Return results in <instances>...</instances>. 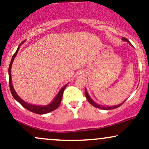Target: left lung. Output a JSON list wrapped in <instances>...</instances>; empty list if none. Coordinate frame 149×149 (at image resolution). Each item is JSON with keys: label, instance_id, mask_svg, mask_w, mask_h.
I'll return each mask as SVG.
<instances>
[{"label": "left lung", "instance_id": "left-lung-1", "mask_svg": "<svg viewBox=\"0 0 149 149\" xmlns=\"http://www.w3.org/2000/svg\"><path fill=\"white\" fill-rule=\"evenodd\" d=\"M123 40H124V41H126V42H129V43L132 45V44L130 43V42L127 38H123ZM85 97H86L87 100H88V102H90V104H92V105L93 106V107H96V108H98V109H104V110H109V109H116V108H118L120 106L122 105V104L125 102H123L122 104H118V105H116V106H113V107H104V106H101V105H100V104L95 103V102H94V101L92 100L91 98H90V97L89 96V95H88V92H87L86 89H85Z\"/></svg>", "mask_w": 149, "mask_h": 149}]
</instances>
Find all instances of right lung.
Returning <instances> with one entry per match:
<instances>
[{"instance_id":"right-lung-1","label":"right lung","mask_w":149,"mask_h":149,"mask_svg":"<svg viewBox=\"0 0 149 149\" xmlns=\"http://www.w3.org/2000/svg\"><path fill=\"white\" fill-rule=\"evenodd\" d=\"M24 42V40L23 42H21V43L19 44V45L17 49V51H16V52H15V53L14 54V55L13 56V58H12L11 61H10V66H9V69H8V73H9V85H10V92H11L12 95H13V97H14L15 100L17 101L19 103L21 104L22 107H24L25 109H26L27 110H29V111L35 113H37V114H45V113H47L51 112V111H54V110H55V109H57V108L59 107V106L60 105L61 99H62V96H63V92H64L65 88H66V86H67L68 84L65 85L63 87V88H61L60 90H59V93L57 94V95L55 97V98L54 99V100H53L50 104H47V105H46V106L33 105V104L26 103V102H25L24 101L22 100V99L18 96V95H17V92H15V90H14V88H13V84H12L11 66H12V64H13V61H14V59L15 58V57H16L17 54L18 50H19V49L20 46H21V45H22V43H23Z\"/></svg>"}]
</instances>
